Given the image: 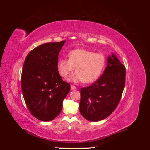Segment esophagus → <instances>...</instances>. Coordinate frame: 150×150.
I'll return each instance as SVG.
<instances>
[{"mask_svg": "<svg viewBox=\"0 0 150 150\" xmlns=\"http://www.w3.org/2000/svg\"><path fill=\"white\" fill-rule=\"evenodd\" d=\"M77 89V88H76V87H75V86H72V85L71 86V90H75V89Z\"/></svg>", "mask_w": 150, "mask_h": 150, "instance_id": "esophagus-1", "label": "esophagus"}]
</instances>
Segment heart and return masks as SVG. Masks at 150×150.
<instances>
[{
    "instance_id": "1",
    "label": "heart",
    "mask_w": 150,
    "mask_h": 150,
    "mask_svg": "<svg viewBox=\"0 0 150 150\" xmlns=\"http://www.w3.org/2000/svg\"><path fill=\"white\" fill-rule=\"evenodd\" d=\"M105 64V58L101 54L94 53L83 49H75L69 54V59L59 60L57 70L62 78H66L75 69L69 81L78 83H91L100 76Z\"/></svg>"
}]
</instances>
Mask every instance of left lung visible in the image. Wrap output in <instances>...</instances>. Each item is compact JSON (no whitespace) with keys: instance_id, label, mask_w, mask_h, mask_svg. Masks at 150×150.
<instances>
[{"instance_id":"left-lung-1","label":"left lung","mask_w":150,"mask_h":150,"mask_svg":"<svg viewBox=\"0 0 150 150\" xmlns=\"http://www.w3.org/2000/svg\"><path fill=\"white\" fill-rule=\"evenodd\" d=\"M126 68L114 54L108 56L103 74L96 82L81 89L79 111L85 119L106 118L118 104L125 85Z\"/></svg>"}]
</instances>
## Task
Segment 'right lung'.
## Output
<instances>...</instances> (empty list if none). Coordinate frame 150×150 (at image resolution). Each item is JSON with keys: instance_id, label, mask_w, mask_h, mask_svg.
I'll return each instance as SVG.
<instances>
[{"instance_id": "add662e5", "label": "right lung", "mask_w": 150, "mask_h": 150, "mask_svg": "<svg viewBox=\"0 0 150 150\" xmlns=\"http://www.w3.org/2000/svg\"><path fill=\"white\" fill-rule=\"evenodd\" d=\"M65 42L40 45L28 54L24 63L22 94L31 114L40 121H52L60 114L70 91V84L62 81L57 70L58 56Z\"/></svg>"}]
</instances>
